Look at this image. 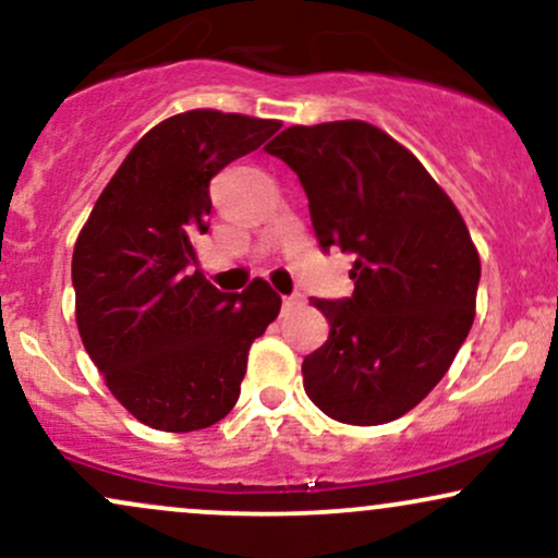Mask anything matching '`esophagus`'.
Wrapping results in <instances>:
<instances>
[{
	"label": "esophagus",
	"mask_w": 558,
	"mask_h": 558,
	"mask_svg": "<svg viewBox=\"0 0 558 558\" xmlns=\"http://www.w3.org/2000/svg\"><path fill=\"white\" fill-rule=\"evenodd\" d=\"M304 293H291V296H283V312H293L299 306H304Z\"/></svg>",
	"instance_id": "esophagus-1"
}]
</instances>
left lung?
Listing matches in <instances>:
<instances>
[{
    "instance_id": "left-lung-1",
    "label": "left lung",
    "mask_w": 558,
    "mask_h": 558,
    "mask_svg": "<svg viewBox=\"0 0 558 558\" xmlns=\"http://www.w3.org/2000/svg\"><path fill=\"white\" fill-rule=\"evenodd\" d=\"M299 175L323 252L354 254V293L315 299L330 336L301 364L317 409L383 425L451 367L475 319L480 257L412 151L362 120L291 125L265 146Z\"/></svg>"
}]
</instances>
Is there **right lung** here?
I'll return each mask as SVG.
<instances>
[{
    "label": "right lung",
    "mask_w": 558,
    "mask_h": 558,
    "mask_svg": "<svg viewBox=\"0 0 558 558\" xmlns=\"http://www.w3.org/2000/svg\"><path fill=\"white\" fill-rule=\"evenodd\" d=\"M278 120L191 110L138 141L96 198L73 252L75 319L107 388L144 425L191 433L235 407L248 345L278 317L265 280L226 293L196 267L209 181Z\"/></svg>",
    "instance_id": "obj_1"
}]
</instances>
